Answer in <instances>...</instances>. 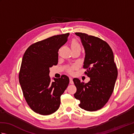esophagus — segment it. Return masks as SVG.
<instances>
[{"instance_id": "1", "label": "esophagus", "mask_w": 134, "mask_h": 134, "mask_svg": "<svg viewBox=\"0 0 134 134\" xmlns=\"http://www.w3.org/2000/svg\"><path fill=\"white\" fill-rule=\"evenodd\" d=\"M70 84H73L74 82L72 81V78L71 77H70Z\"/></svg>"}]
</instances>
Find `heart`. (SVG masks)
Masks as SVG:
<instances>
[{
    "mask_svg": "<svg viewBox=\"0 0 134 134\" xmlns=\"http://www.w3.org/2000/svg\"><path fill=\"white\" fill-rule=\"evenodd\" d=\"M71 47L72 49H81V45L79 44V42L77 40H73L72 41L71 43ZM68 71H69V72L71 73L72 72V70L71 69H70V68H69V69H68Z\"/></svg>",
    "mask_w": 134,
    "mask_h": 134,
    "instance_id": "1",
    "label": "heart"
}]
</instances>
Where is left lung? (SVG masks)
<instances>
[{
  "label": "left lung",
  "instance_id": "left-lung-1",
  "mask_svg": "<svg viewBox=\"0 0 134 134\" xmlns=\"http://www.w3.org/2000/svg\"><path fill=\"white\" fill-rule=\"evenodd\" d=\"M81 38L85 57L83 68L90 78L86 83L78 78L73 81L76 87L74 94L80 101L79 106L87 111L101 109L112 95L118 77V69L113 51L107 42L101 38L82 33H75Z\"/></svg>",
  "mask_w": 134,
  "mask_h": 134
}]
</instances>
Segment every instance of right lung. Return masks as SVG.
<instances>
[{
    "mask_svg": "<svg viewBox=\"0 0 134 134\" xmlns=\"http://www.w3.org/2000/svg\"><path fill=\"white\" fill-rule=\"evenodd\" d=\"M70 34L53 36L31 45L22 60L19 81L24 96L34 112L42 115L55 112L60 96L69 83L65 75L51 81L49 68L58 63V51Z\"/></svg>",
    "mask_w": 134,
    "mask_h": 134,
    "instance_id": "add662e5",
    "label": "right lung"
}]
</instances>
